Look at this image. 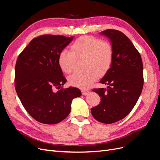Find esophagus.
Segmentation results:
<instances>
[{"mask_svg": "<svg viewBox=\"0 0 160 160\" xmlns=\"http://www.w3.org/2000/svg\"><path fill=\"white\" fill-rule=\"evenodd\" d=\"M81 93H82V94H83V95H87L89 93V91H88V90H82L81 91Z\"/></svg>", "mask_w": 160, "mask_h": 160, "instance_id": "esophagus-1", "label": "esophagus"}]
</instances>
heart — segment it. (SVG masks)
Returning <instances> with one entry per match:
<instances>
[{
	"label": "heart",
	"mask_w": 160,
	"mask_h": 160,
	"mask_svg": "<svg viewBox=\"0 0 160 160\" xmlns=\"http://www.w3.org/2000/svg\"><path fill=\"white\" fill-rule=\"evenodd\" d=\"M71 51L62 49L59 55V65L65 73L74 70L78 59H85V72H75L69 78V83L87 89L110 68L113 61V48L110 42L92 36H82L72 43Z\"/></svg>",
	"instance_id": "b5f03b06"
}]
</instances>
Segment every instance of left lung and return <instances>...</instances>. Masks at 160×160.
<instances>
[{
    "instance_id": "8db88e82",
    "label": "left lung",
    "mask_w": 160,
    "mask_h": 160,
    "mask_svg": "<svg viewBox=\"0 0 160 160\" xmlns=\"http://www.w3.org/2000/svg\"><path fill=\"white\" fill-rule=\"evenodd\" d=\"M101 34L108 37L113 48L111 67L100 83L108 89H93L101 100L91 108L93 118L99 122L110 124L123 119L134 106L143 86L141 55L129 38L118 30L108 29Z\"/></svg>"
}]
</instances>
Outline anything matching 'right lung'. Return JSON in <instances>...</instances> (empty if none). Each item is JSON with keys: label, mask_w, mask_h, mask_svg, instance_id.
Segmentation results:
<instances>
[{"label": "right lung", "mask_w": 160, "mask_h": 160, "mask_svg": "<svg viewBox=\"0 0 160 160\" xmlns=\"http://www.w3.org/2000/svg\"><path fill=\"white\" fill-rule=\"evenodd\" d=\"M72 38L52 35L36 37L17 60V93L26 111L40 123L61 122L69 114L72 99L81 95L73 87L62 88L67 80L59 65V55ZM55 88L59 89L57 92Z\"/></svg>", "instance_id": "obj_1"}]
</instances>
